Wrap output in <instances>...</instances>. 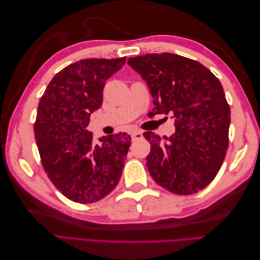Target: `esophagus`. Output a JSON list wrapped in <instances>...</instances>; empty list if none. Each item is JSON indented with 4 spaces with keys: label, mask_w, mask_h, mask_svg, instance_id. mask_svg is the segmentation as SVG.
Listing matches in <instances>:
<instances>
[{
    "label": "esophagus",
    "mask_w": 260,
    "mask_h": 260,
    "mask_svg": "<svg viewBox=\"0 0 260 260\" xmlns=\"http://www.w3.org/2000/svg\"><path fill=\"white\" fill-rule=\"evenodd\" d=\"M131 136H132V139H133V140H140L143 137V133L141 131H135L131 134Z\"/></svg>",
    "instance_id": "esophagus-1"
}]
</instances>
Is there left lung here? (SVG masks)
I'll return each mask as SVG.
<instances>
[{
  "instance_id": "left-lung-1",
  "label": "left lung",
  "mask_w": 260,
  "mask_h": 260,
  "mask_svg": "<svg viewBox=\"0 0 260 260\" xmlns=\"http://www.w3.org/2000/svg\"><path fill=\"white\" fill-rule=\"evenodd\" d=\"M150 88L155 114H171L175 133L152 132L146 165L154 181L174 194L204 189L221 168L228 148L230 107L211 71L173 53H150L127 61Z\"/></svg>"
}]
</instances>
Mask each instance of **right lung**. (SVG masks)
<instances>
[{"label":"right lung","instance_id":"obj_1","mask_svg":"<svg viewBox=\"0 0 260 260\" xmlns=\"http://www.w3.org/2000/svg\"><path fill=\"white\" fill-rule=\"evenodd\" d=\"M125 61L124 57L71 63L53 77L39 103L35 136L43 169L54 186L75 202L101 200L123 173L131 136L113 134L96 143L87 126L103 104L105 81Z\"/></svg>","mask_w":260,"mask_h":260}]
</instances>
